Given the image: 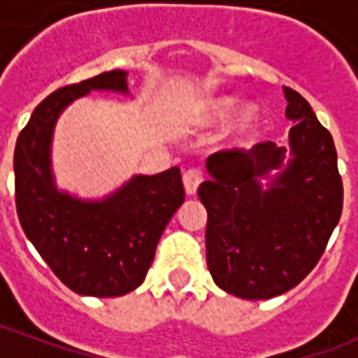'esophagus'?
I'll list each match as a JSON object with an SVG mask.
<instances>
[{
    "instance_id": "esophagus-1",
    "label": "esophagus",
    "mask_w": 358,
    "mask_h": 358,
    "mask_svg": "<svg viewBox=\"0 0 358 358\" xmlns=\"http://www.w3.org/2000/svg\"><path fill=\"white\" fill-rule=\"evenodd\" d=\"M182 180H184V187H186V194L187 195H195V194H197V187H199V184L203 182V172L197 171V169H192V171L184 172Z\"/></svg>"
}]
</instances>
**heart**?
<instances>
[{
	"label": "heart",
	"instance_id": "b5f03b06",
	"mask_svg": "<svg viewBox=\"0 0 358 358\" xmlns=\"http://www.w3.org/2000/svg\"><path fill=\"white\" fill-rule=\"evenodd\" d=\"M236 99L232 97H220V99H213L205 105V110H203V118L207 124H222L228 118L232 117L234 109H236ZM257 120V110L253 107H245L241 109L236 118H234L232 130L234 134H248Z\"/></svg>",
	"mask_w": 358,
	"mask_h": 358
}]
</instances>
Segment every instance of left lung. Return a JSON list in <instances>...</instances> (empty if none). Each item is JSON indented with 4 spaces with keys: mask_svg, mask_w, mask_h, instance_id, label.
Segmentation results:
<instances>
[{
    "mask_svg": "<svg viewBox=\"0 0 358 358\" xmlns=\"http://www.w3.org/2000/svg\"><path fill=\"white\" fill-rule=\"evenodd\" d=\"M289 145L257 143L207 159V266L241 299H270L299 284L322 257L343 207L338 153L308 101L285 88Z\"/></svg>",
    "mask_w": 358,
    "mask_h": 358,
    "instance_id": "1",
    "label": "left lung"
}]
</instances>
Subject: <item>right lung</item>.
<instances>
[{
    "label": "right lung",
    "instance_id": "1",
    "mask_svg": "<svg viewBox=\"0 0 358 358\" xmlns=\"http://www.w3.org/2000/svg\"><path fill=\"white\" fill-rule=\"evenodd\" d=\"M92 92L130 95L128 73L97 74L53 92L36 107L15 145V197L27 238L66 287L118 297L145 280L161 234L186 194L176 166L134 174L101 199L57 186L51 161L55 124L71 103Z\"/></svg>",
    "mask_w": 358,
    "mask_h": 358
}]
</instances>
